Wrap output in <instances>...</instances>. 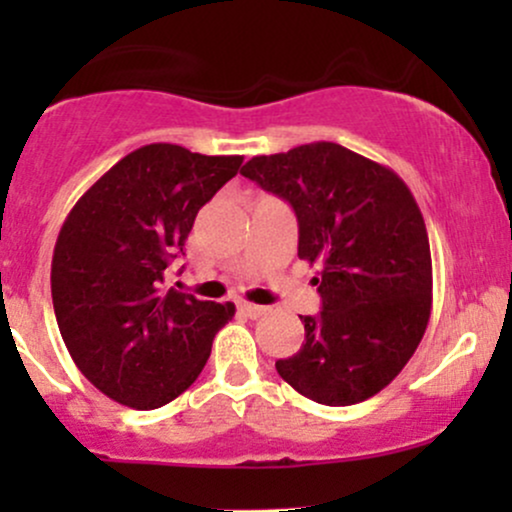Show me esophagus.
Wrapping results in <instances>:
<instances>
[{
    "label": "esophagus",
    "mask_w": 512,
    "mask_h": 512,
    "mask_svg": "<svg viewBox=\"0 0 512 512\" xmlns=\"http://www.w3.org/2000/svg\"><path fill=\"white\" fill-rule=\"evenodd\" d=\"M238 310L243 313L245 317H250V320H257V317H262L267 313V308L264 305H255V303H238Z\"/></svg>",
    "instance_id": "esophagus-1"
}]
</instances>
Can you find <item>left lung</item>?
<instances>
[{"mask_svg": "<svg viewBox=\"0 0 512 512\" xmlns=\"http://www.w3.org/2000/svg\"><path fill=\"white\" fill-rule=\"evenodd\" d=\"M240 175L286 199L298 219V257L317 264V317L276 370L327 407L378 395L424 337L433 303L424 216L392 168L334 142L255 156Z\"/></svg>", "mask_w": 512, "mask_h": 512, "instance_id": "8db88e82", "label": "left lung"}]
</instances>
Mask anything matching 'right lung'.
<instances>
[{"label": "right lung", "mask_w": 512, "mask_h": 512, "mask_svg": "<svg viewBox=\"0 0 512 512\" xmlns=\"http://www.w3.org/2000/svg\"><path fill=\"white\" fill-rule=\"evenodd\" d=\"M243 156L146 144L79 197L52 255V305L76 368L103 395L158 409L182 395L211 354L233 303L163 291L197 211L238 173Z\"/></svg>", "instance_id": "1"}]
</instances>
